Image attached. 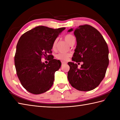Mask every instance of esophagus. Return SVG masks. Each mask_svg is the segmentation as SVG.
<instances>
[{
	"label": "esophagus",
	"mask_w": 120,
	"mask_h": 120,
	"mask_svg": "<svg viewBox=\"0 0 120 120\" xmlns=\"http://www.w3.org/2000/svg\"><path fill=\"white\" fill-rule=\"evenodd\" d=\"M65 64H67V63H66V62H63V61L61 62V64H62V65Z\"/></svg>",
	"instance_id": "obj_1"
}]
</instances>
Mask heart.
Wrapping results in <instances>:
<instances>
[{
  "mask_svg": "<svg viewBox=\"0 0 120 120\" xmlns=\"http://www.w3.org/2000/svg\"><path fill=\"white\" fill-rule=\"evenodd\" d=\"M64 38L65 41L71 45L73 42L75 41V37L71 34H67L64 35ZM57 43V39H55L52 45V49L55 50L56 48ZM71 57V54L69 53H59L56 55V58L57 59L60 60L63 62H65L69 59L70 57Z\"/></svg>",
  "mask_w": 120,
  "mask_h": 120,
  "instance_id": "obj_1",
  "label": "heart"
}]
</instances>
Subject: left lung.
Listing matches in <instances>:
<instances>
[{"mask_svg":"<svg viewBox=\"0 0 120 120\" xmlns=\"http://www.w3.org/2000/svg\"><path fill=\"white\" fill-rule=\"evenodd\" d=\"M72 29L68 31L71 32ZM77 46L72 60L83 62L81 68L76 63L68 62V79L76 90L90 91L99 85L104 79L109 64V49L100 33L92 26H79L74 30Z\"/></svg>","mask_w":120,"mask_h":120,"instance_id":"8db88e82","label":"left lung"}]
</instances>
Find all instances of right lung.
I'll return each instance as SVG.
<instances>
[{"mask_svg":"<svg viewBox=\"0 0 120 120\" xmlns=\"http://www.w3.org/2000/svg\"><path fill=\"white\" fill-rule=\"evenodd\" d=\"M64 29L39 26L25 32L19 40L15 56V67L21 84L29 92L41 94L52 86L55 73L61 63L51 55L52 45ZM43 57L49 59L48 64L41 62Z\"/></svg>","mask_w":120,"mask_h":120,"instance_id":"obj_1","label":"right lung"}]
</instances>
